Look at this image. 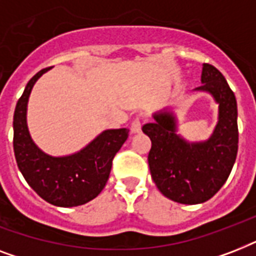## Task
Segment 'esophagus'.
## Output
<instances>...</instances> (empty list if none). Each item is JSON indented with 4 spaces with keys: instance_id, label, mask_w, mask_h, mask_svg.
Returning <instances> with one entry per match:
<instances>
[{
    "instance_id": "esophagus-1",
    "label": "esophagus",
    "mask_w": 256,
    "mask_h": 256,
    "mask_svg": "<svg viewBox=\"0 0 256 256\" xmlns=\"http://www.w3.org/2000/svg\"><path fill=\"white\" fill-rule=\"evenodd\" d=\"M140 128H142V116H136V118L132 120V124H130V130H132V132H140Z\"/></svg>"
}]
</instances>
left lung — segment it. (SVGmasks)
Listing matches in <instances>:
<instances>
[{"label":"left lung","instance_id":"left-lung-1","mask_svg":"<svg viewBox=\"0 0 256 256\" xmlns=\"http://www.w3.org/2000/svg\"><path fill=\"white\" fill-rule=\"evenodd\" d=\"M202 82L196 90L211 92L219 104V122L210 140L202 144L183 140L175 134L174 116L168 112L154 114L156 120L142 128L152 140L148 166L152 180L164 196L183 204L212 198L228 178L238 152L234 92L210 64L203 65Z\"/></svg>","mask_w":256,"mask_h":256}]
</instances>
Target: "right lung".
Listing matches in <instances>:
<instances>
[{
  "instance_id": "add662e5",
  "label": "right lung",
  "mask_w": 256,
  "mask_h": 256,
  "mask_svg": "<svg viewBox=\"0 0 256 256\" xmlns=\"http://www.w3.org/2000/svg\"><path fill=\"white\" fill-rule=\"evenodd\" d=\"M49 69L38 72L18 100L13 120L14 156L26 182L42 199L58 207L81 206L104 190L112 160L128 140V130H106L73 156H50L42 152L30 138L26 106L36 81Z\"/></svg>"
}]
</instances>
